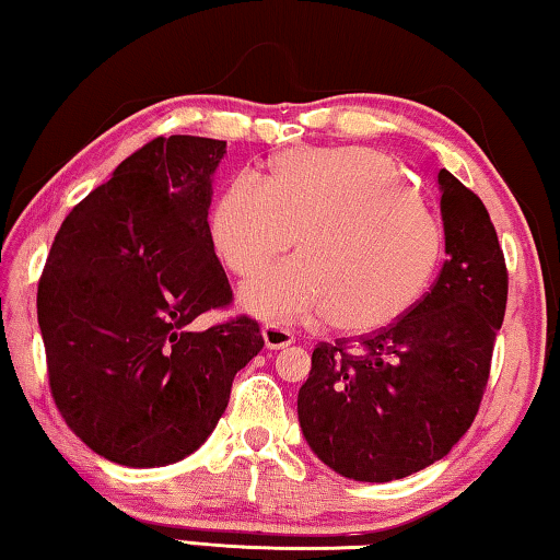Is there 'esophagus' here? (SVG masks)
Masks as SVG:
<instances>
[{
  "label": "esophagus",
  "instance_id": "obj_1",
  "mask_svg": "<svg viewBox=\"0 0 560 560\" xmlns=\"http://www.w3.org/2000/svg\"><path fill=\"white\" fill-rule=\"evenodd\" d=\"M261 337H264V345L269 349H283L294 345V334L287 331L283 327H277V324H264Z\"/></svg>",
  "mask_w": 560,
  "mask_h": 560
}]
</instances>
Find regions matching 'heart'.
Wrapping results in <instances>:
<instances>
[{
	"label": "heart",
	"mask_w": 560,
	"mask_h": 560,
	"mask_svg": "<svg viewBox=\"0 0 560 560\" xmlns=\"http://www.w3.org/2000/svg\"><path fill=\"white\" fill-rule=\"evenodd\" d=\"M302 256L244 283L241 302L277 322L327 316L347 334L385 329L424 294L442 229L392 158L374 148H296L264 183L233 178L211 213L226 269L252 277L294 244Z\"/></svg>",
	"instance_id": "b5f03b06"
}]
</instances>
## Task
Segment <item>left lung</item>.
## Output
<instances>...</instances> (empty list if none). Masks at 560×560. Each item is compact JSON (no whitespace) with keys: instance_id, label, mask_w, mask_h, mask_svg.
<instances>
[{"instance_id":"1","label":"left lung","mask_w":560,"mask_h":560,"mask_svg":"<svg viewBox=\"0 0 560 560\" xmlns=\"http://www.w3.org/2000/svg\"><path fill=\"white\" fill-rule=\"evenodd\" d=\"M447 261L389 327L322 341L299 389V424L319 460L349 480L389 482L442 460L478 415L508 271L482 200L442 168Z\"/></svg>"}]
</instances>
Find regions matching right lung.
<instances>
[{"label": "right lung", "instance_id": "obj_1", "mask_svg": "<svg viewBox=\"0 0 560 560\" xmlns=\"http://www.w3.org/2000/svg\"><path fill=\"white\" fill-rule=\"evenodd\" d=\"M226 140L155 138L72 208L49 248L37 319L67 428L105 460L178 463L211 435L231 382L261 352L231 304L208 208Z\"/></svg>", "mask_w": 560, "mask_h": 560}]
</instances>
